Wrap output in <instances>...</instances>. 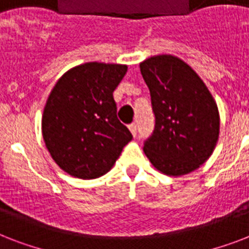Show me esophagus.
<instances>
[{"instance_id": "34e87169", "label": "esophagus", "mask_w": 249, "mask_h": 249, "mask_svg": "<svg viewBox=\"0 0 249 249\" xmlns=\"http://www.w3.org/2000/svg\"><path fill=\"white\" fill-rule=\"evenodd\" d=\"M128 128H129V130L132 132L133 136L136 137V136H137V125L134 124V123H132V124H129V125H128Z\"/></svg>"}]
</instances>
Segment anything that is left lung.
<instances>
[{
	"label": "left lung",
	"instance_id": "obj_1",
	"mask_svg": "<svg viewBox=\"0 0 249 249\" xmlns=\"http://www.w3.org/2000/svg\"><path fill=\"white\" fill-rule=\"evenodd\" d=\"M151 95L155 128L143 151L156 169L182 176L212 155L220 134V115L197 73L173 55H156L140 64Z\"/></svg>",
	"mask_w": 249,
	"mask_h": 249
}]
</instances>
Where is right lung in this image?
I'll use <instances>...</instances> for the list:
<instances>
[{
    "label": "right lung",
    "mask_w": 249,
    "mask_h": 249,
    "mask_svg": "<svg viewBox=\"0 0 249 249\" xmlns=\"http://www.w3.org/2000/svg\"><path fill=\"white\" fill-rule=\"evenodd\" d=\"M126 71L123 64L90 62L66 72L53 88L42 115V137L54 161L73 177L106 174L132 141L117 119L112 95Z\"/></svg>",
    "instance_id": "right-lung-1"
}]
</instances>
